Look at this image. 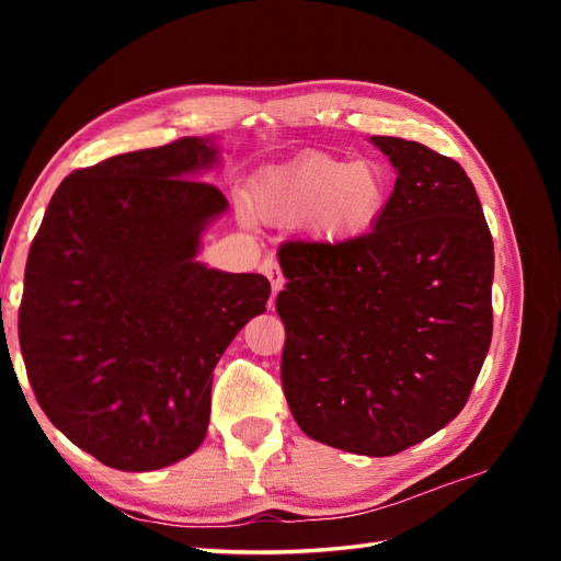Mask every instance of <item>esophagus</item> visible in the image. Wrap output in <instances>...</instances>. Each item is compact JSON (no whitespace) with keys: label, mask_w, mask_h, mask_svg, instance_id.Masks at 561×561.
Here are the masks:
<instances>
[{"label":"esophagus","mask_w":561,"mask_h":561,"mask_svg":"<svg viewBox=\"0 0 561 561\" xmlns=\"http://www.w3.org/2000/svg\"><path fill=\"white\" fill-rule=\"evenodd\" d=\"M262 274H264V276L268 278V283H271V293L278 295V293L283 290V285H285V278H283V271H280L278 262H276V260H264V262H262Z\"/></svg>","instance_id":"obj_1"}]
</instances>
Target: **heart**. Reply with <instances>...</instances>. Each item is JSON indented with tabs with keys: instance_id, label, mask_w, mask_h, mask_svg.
I'll return each instance as SVG.
<instances>
[{
	"instance_id": "heart-1",
	"label": "heart",
	"mask_w": 561,
	"mask_h": 561,
	"mask_svg": "<svg viewBox=\"0 0 561 561\" xmlns=\"http://www.w3.org/2000/svg\"><path fill=\"white\" fill-rule=\"evenodd\" d=\"M388 196V175L377 161L348 163L311 151L262 173L252 186V208L266 222L309 219L316 233L348 239L377 225Z\"/></svg>"
}]
</instances>
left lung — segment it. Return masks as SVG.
<instances>
[{
  "label": "left lung",
  "mask_w": 561,
  "mask_h": 561,
  "mask_svg": "<svg viewBox=\"0 0 561 561\" xmlns=\"http://www.w3.org/2000/svg\"><path fill=\"white\" fill-rule=\"evenodd\" d=\"M371 142L398 173L375 229L278 254L280 381L309 437L393 456L468 402L494 328V241L454 159L402 138Z\"/></svg>",
  "instance_id": "1"
}]
</instances>
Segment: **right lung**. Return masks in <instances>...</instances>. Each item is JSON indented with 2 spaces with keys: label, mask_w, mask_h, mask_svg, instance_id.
<instances>
[{
  "label": "right lung",
  "mask_w": 561,
  "mask_h": 561,
  "mask_svg": "<svg viewBox=\"0 0 561 561\" xmlns=\"http://www.w3.org/2000/svg\"><path fill=\"white\" fill-rule=\"evenodd\" d=\"M215 161L208 138H180L81 168L30 248L27 379L50 423L116 470H159L198 449L213 369L266 311L264 276L196 262L203 229L229 206L192 180Z\"/></svg>",
  "instance_id": "right-lung-1"
}]
</instances>
